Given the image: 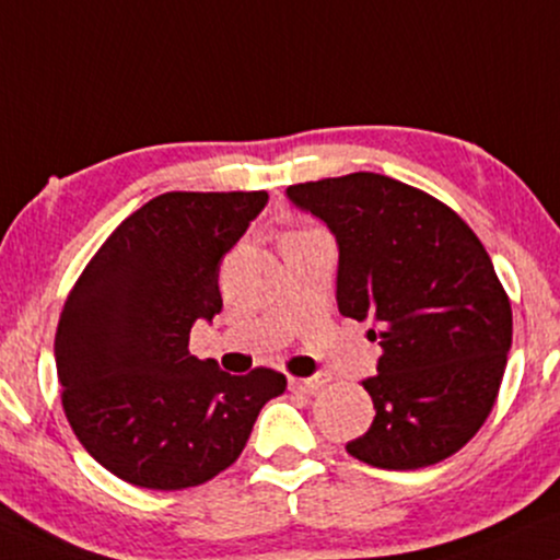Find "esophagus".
Wrapping results in <instances>:
<instances>
[{
  "instance_id": "1",
  "label": "esophagus",
  "mask_w": 560,
  "mask_h": 560,
  "mask_svg": "<svg viewBox=\"0 0 560 560\" xmlns=\"http://www.w3.org/2000/svg\"><path fill=\"white\" fill-rule=\"evenodd\" d=\"M324 384L322 376H308V378H299V376H291L288 378V386H291V392H303V395H314V392H319Z\"/></svg>"
}]
</instances>
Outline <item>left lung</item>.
I'll return each instance as SVG.
<instances>
[{"instance_id": "8db88e82", "label": "left lung", "mask_w": 560, "mask_h": 560, "mask_svg": "<svg viewBox=\"0 0 560 560\" xmlns=\"http://www.w3.org/2000/svg\"><path fill=\"white\" fill-rule=\"evenodd\" d=\"M288 197L337 236V308L382 348L363 382L374 423L348 454L382 470L457 454L491 416L512 348V303L486 246L441 199L371 171Z\"/></svg>"}]
</instances>
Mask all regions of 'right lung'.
I'll return each instance as SVG.
<instances>
[{
	"label": "right lung",
	"mask_w": 560,
	"mask_h": 560,
	"mask_svg": "<svg viewBox=\"0 0 560 560\" xmlns=\"http://www.w3.org/2000/svg\"><path fill=\"white\" fill-rule=\"evenodd\" d=\"M267 191H165L103 241L61 308L54 355L74 436L116 478L150 491L202 486L244 452L280 371L231 376L189 353L223 308L220 261Z\"/></svg>",
	"instance_id": "obj_1"
}]
</instances>
